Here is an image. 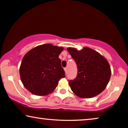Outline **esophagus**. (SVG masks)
I'll return each mask as SVG.
<instances>
[{
    "mask_svg": "<svg viewBox=\"0 0 128 128\" xmlns=\"http://www.w3.org/2000/svg\"><path fill=\"white\" fill-rule=\"evenodd\" d=\"M64 72H65L66 74L67 73V68H64Z\"/></svg>",
    "mask_w": 128,
    "mask_h": 128,
    "instance_id": "34e87169",
    "label": "esophagus"
}]
</instances>
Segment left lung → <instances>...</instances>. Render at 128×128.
<instances>
[{
	"label": "left lung",
	"instance_id": "8db88e82",
	"mask_svg": "<svg viewBox=\"0 0 128 128\" xmlns=\"http://www.w3.org/2000/svg\"><path fill=\"white\" fill-rule=\"evenodd\" d=\"M77 66V77L70 80L72 92L80 98H92L101 93L107 86L111 76V69L106 58L88 47L81 50L67 48Z\"/></svg>",
	"mask_w": 128,
	"mask_h": 128
}]
</instances>
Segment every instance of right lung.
<instances>
[{
  "label": "right lung",
  "instance_id": "obj_1",
  "mask_svg": "<svg viewBox=\"0 0 128 128\" xmlns=\"http://www.w3.org/2000/svg\"><path fill=\"white\" fill-rule=\"evenodd\" d=\"M64 50L50 44L32 48L22 58L19 74L24 87L36 96H46L56 89L65 77L59 55Z\"/></svg>",
  "mask_w": 128,
  "mask_h": 128
}]
</instances>
